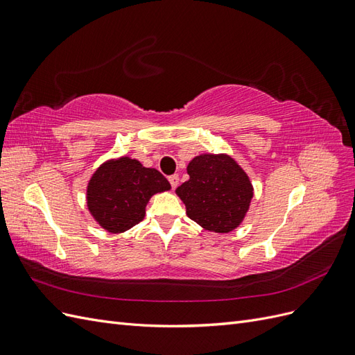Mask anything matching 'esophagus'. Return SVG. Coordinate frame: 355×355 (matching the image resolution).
Instances as JSON below:
<instances>
[{"mask_svg":"<svg viewBox=\"0 0 355 355\" xmlns=\"http://www.w3.org/2000/svg\"><path fill=\"white\" fill-rule=\"evenodd\" d=\"M168 182H170V185H171V188H176L178 187V184H179V176L178 175H171V176H168Z\"/></svg>","mask_w":355,"mask_h":355,"instance_id":"obj_1","label":"esophagus"}]
</instances>
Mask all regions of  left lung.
<instances>
[{
  "mask_svg": "<svg viewBox=\"0 0 355 355\" xmlns=\"http://www.w3.org/2000/svg\"><path fill=\"white\" fill-rule=\"evenodd\" d=\"M187 170L189 180L176 189V194L184 201L188 216L214 232L237 228L253 197V187L244 170L223 154L198 155Z\"/></svg>",
  "mask_w": 355,
  "mask_h": 355,
  "instance_id": "1",
  "label": "left lung"
}]
</instances>
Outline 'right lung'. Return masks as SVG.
I'll return each mask as SVG.
<instances>
[{
	"mask_svg": "<svg viewBox=\"0 0 355 355\" xmlns=\"http://www.w3.org/2000/svg\"><path fill=\"white\" fill-rule=\"evenodd\" d=\"M168 189L158 170L123 157L96 170L87 187V206L102 228L124 232L144 219L149 198Z\"/></svg>",
	"mask_w": 355,
	"mask_h": 355,
	"instance_id": "add662e5",
	"label": "right lung"
}]
</instances>
